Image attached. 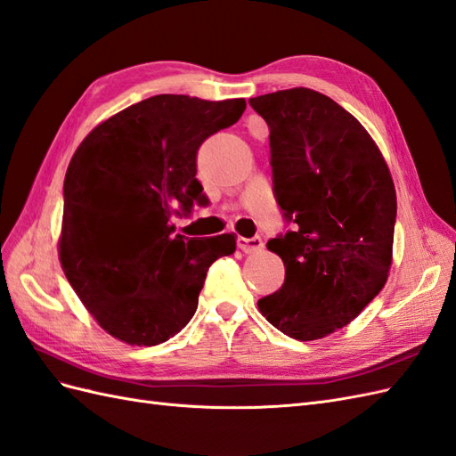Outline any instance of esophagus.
Listing matches in <instances>:
<instances>
[{"mask_svg": "<svg viewBox=\"0 0 456 456\" xmlns=\"http://www.w3.org/2000/svg\"><path fill=\"white\" fill-rule=\"evenodd\" d=\"M238 243H240V249L243 253H248V255L258 253L263 249V240L261 238H240Z\"/></svg>", "mask_w": 456, "mask_h": 456, "instance_id": "1", "label": "esophagus"}]
</instances>
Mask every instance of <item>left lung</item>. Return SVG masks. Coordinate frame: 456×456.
<instances>
[{"instance_id": "1", "label": "left lung", "mask_w": 456, "mask_h": 456, "mask_svg": "<svg viewBox=\"0 0 456 456\" xmlns=\"http://www.w3.org/2000/svg\"><path fill=\"white\" fill-rule=\"evenodd\" d=\"M249 105L270 128L276 201L293 223L266 243L284 261L286 280L258 299V311L293 339H322L386 286L395 186L370 134L328 95L291 88Z\"/></svg>"}]
</instances>
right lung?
Masks as SVG:
<instances>
[{
	"label": "right lung",
	"instance_id": "1",
	"mask_svg": "<svg viewBox=\"0 0 456 456\" xmlns=\"http://www.w3.org/2000/svg\"><path fill=\"white\" fill-rule=\"evenodd\" d=\"M243 110L241 97L153 95L100 122L72 155L59 261L109 336L140 347L176 336L198 309L208 266L236 251V233L183 238L172 216L205 201L200 145Z\"/></svg>",
	"mask_w": 456,
	"mask_h": 456
}]
</instances>
